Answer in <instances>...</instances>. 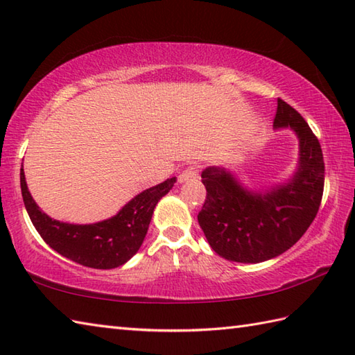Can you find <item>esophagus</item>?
Masks as SVG:
<instances>
[{
    "mask_svg": "<svg viewBox=\"0 0 355 355\" xmlns=\"http://www.w3.org/2000/svg\"><path fill=\"white\" fill-rule=\"evenodd\" d=\"M198 178V168L197 166H189V168L184 169L182 173L178 175V182L180 183H186V182H193V180Z\"/></svg>",
    "mask_w": 355,
    "mask_h": 355,
    "instance_id": "1",
    "label": "esophagus"
}]
</instances>
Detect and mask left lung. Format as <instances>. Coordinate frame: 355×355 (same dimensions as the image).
Returning a JSON list of instances; mask_svg holds the SVG:
<instances>
[{
    "label": "left lung",
    "instance_id": "8db88e82",
    "mask_svg": "<svg viewBox=\"0 0 355 355\" xmlns=\"http://www.w3.org/2000/svg\"><path fill=\"white\" fill-rule=\"evenodd\" d=\"M274 128L298 138V166L286 183L265 192L249 191L234 172L211 166L201 173L206 187L198 223L211 248L229 261L260 263L288 251L308 231L322 203L324 162L308 123L286 101L277 100Z\"/></svg>",
    "mask_w": 355,
    "mask_h": 355
}]
</instances>
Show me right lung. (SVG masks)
Returning a JSON list of instances; mask_svg holds the SVG:
<instances>
[{"label": "right lung", "mask_w": 355, "mask_h": 355, "mask_svg": "<svg viewBox=\"0 0 355 355\" xmlns=\"http://www.w3.org/2000/svg\"><path fill=\"white\" fill-rule=\"evenodd\" d=\"M21 193L32 223L49 246L66 259L94 269H112L130 260L148 234L155 206L168 193L175 177L143 191L120 212L92 225H72L49 217L27 189L24 169L19 172Z\"/></svg>", "instance_id": "obj_1"}]
</instances>
